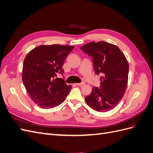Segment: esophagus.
Returning a JSON list of instances; mask_svg holds the SVG:
<instances>
[{"label": "esophagus", "instance_id": "obj_1", "mask_svg": "<svg viewBox=\"0 0 153 153\" xmlns=\"http://www.w3.org/2000/svg\"><path fill=\"white\" fill-rule=\"evenodd\" d=\"M84 84H85V83H84V82L77 83V84H76V85H78V86H82V85H84Z\"/></svg>", "mask_w": 153, "mask_h": 153}]
</instances>
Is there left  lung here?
<instances>
[{"instance_id":"left-lung-1","label":"left lung","mask_w":153,"mask_h":153,"mask_svg":"<svg viewBox=\"0 0 153 153\" xmlns=\"http://www.w3.org/2000/svg\"><path fill=\"white\" fill-rule=\"evenodd\" d=\"M92 58L96 75H101L100 87H93L85 101L98 112H107L119 103L126 91L129 66L117 46L105 41L91 42L80 47Z\"/></svg>"}]
</instances>
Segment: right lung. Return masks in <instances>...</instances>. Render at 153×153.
Instances as JSON below:
<instances>
[{
    "mask_svg": "<svg viewBox=\"0 0 153 153\" xmlns=\"http://www.w3.org/2000/svg\"><path fill=\"white\" fill-rule=\"evenodd\" d=\"M73 46L41 45L26 55L22 80L30 98L39 106L52 108L61 104L71 91L62 78V67ZM64 78V77H63Z\"/></svg>",
    "mask_w": 153,
    "mask_h": 153,
    "instance_id": "right-lung-1",
    "label": "right lung"
}]
</instances>
